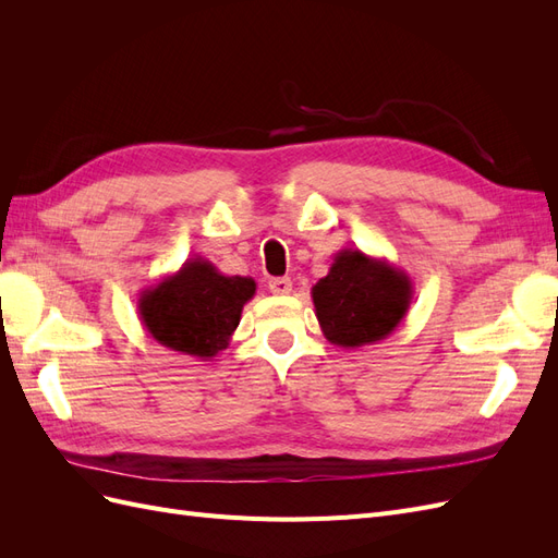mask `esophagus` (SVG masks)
Here are the masks:
<instances>
[{"instance_id":"34e87169","label":"esophagus","mask_w":558,"mask_h":558,"mask_svg":"<svg viewBox=\"0 0 558 558\" xmlns=\"http://www.w3.org/2000/svg\"><path fill=\"white\" fill-rule=\"evenodd\" d=\"M269 291L275 295H289L293 291V281L289 277H277V279H269Z\"/></svg>"}]
</instances>
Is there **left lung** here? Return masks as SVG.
<instances>
[{"instance_id":"8db88e82","label":"left lung","mask_w":558,"mask_h":558,"mask_svg":"<svg viewBox=\"0 0 558 558\" xmlns=\"http://www.w3.org/2000/svg\"><path fill=\"white\" fill-rule=\"evenodd\" d=\"M408 272L361 248L335 256L328 275L312 289L318 326L330 344L356 349L386 340L412 305Z\"/></svg>"}]
</instances>
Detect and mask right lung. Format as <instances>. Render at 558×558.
Listing matches in <instances>:
<instances>
[{"label": "right lung", "mask_w": 558, "mask_h": 558, "mask_svg": "<svg viewBox=\"0 0 558 558\" xmlns=\"http://www.w3.org/2000/svg\"><path fill=\"white\" fill-rule=\"evenodd\" d=\"M256 295L251 277L221 275L205 258H191L140 295V318L154 340L195 359H214L230 344L242 310Z\"/></svg>", "instance_id": "1"}]
</instances>
